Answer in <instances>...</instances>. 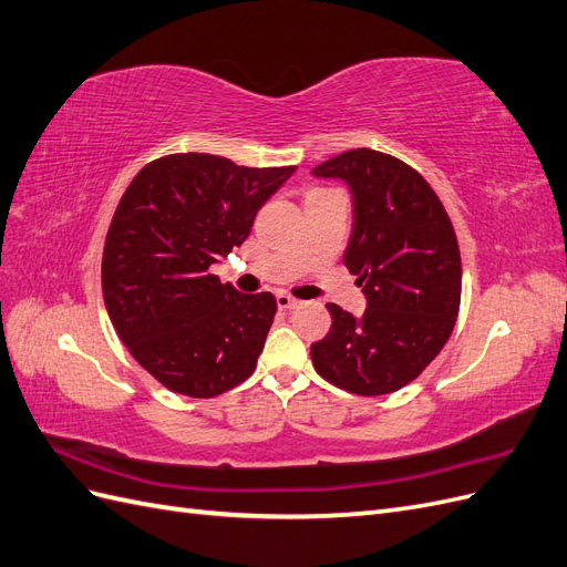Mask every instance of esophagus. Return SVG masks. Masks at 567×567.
<instances>
[{
    "mask_svg": "<svg viewBox=\"0 0 567 567\" xmlns=\"http://www.w3.org/2000/svg\"><path fill=\"white\" fill-rule=\"evenodd\" d=\"M277 305H279V310H293V307H298L300 302H298L296 298L286 296V293H279V296H277Z\"/></svg>",
    "mask_w": 567,
    "mask_h": 567,
    "instance_id": "obj_1",
    "label": "esophagus"
}]
</instances>
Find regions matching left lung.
<instances>
[{
    "instance_id": "obj_1",
    "label": "left lung",
    "mask_w": 567,
    "mask_h": 567,
    "mask_svg": "<svg viewBox=\"0 0 567 567\" xmlns=\"http://www.w3.org/2000/svg\"><path fill=\"white\" fill-rule=\"evenodd\" d=\"M312 175L350 188L352 234L342 262L367 298L362 317L326 305L333 321L312 342V364L348 392H394L433 362L454 329L461 255L450 215L431 184L388 153L352 148Z\"/></svg>"
}]
</instances>
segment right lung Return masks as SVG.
<instances>
[{
	"instance_id": "add662e5",
	"label": "right lung",
	"mask_w": 567,
	"mask_h": 567,
	"mask_svg": "<svg viewBox=\"0 0 567 567\" xmlns=\"http://www.w3.org/2000/svg\"><path fill=\"white\" fill-rule=\"evenodd\" d=\"M296 167H244L210 153L148 163L117 203L101 262L113 329L167 390L215 398L257 367L277 315L210 265L241 246L257 210Z\"/></svg>"
}]
</instances>
